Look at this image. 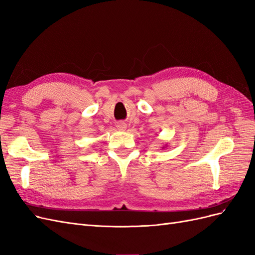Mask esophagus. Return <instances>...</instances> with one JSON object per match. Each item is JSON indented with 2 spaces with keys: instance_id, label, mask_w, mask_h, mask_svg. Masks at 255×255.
Masks as SVG:
<instances>
[{
  "instance_id": "1",
  "label": "esophagus",
  "mask_w": 255,
  "mask_h": 255,
  "mask_svg": "<svg viewBox=\"0 0 255 255\" xmlns=\"http://www.w3.org/2000/svg\"><path fill=\"white\" fill-rule=\"evenodd\" d=\"M117 128H118V129H120V130H125V129L127 128V126H126V123L120 122V123H118V125H117Z\"/></svg>"
}]
</instances>
